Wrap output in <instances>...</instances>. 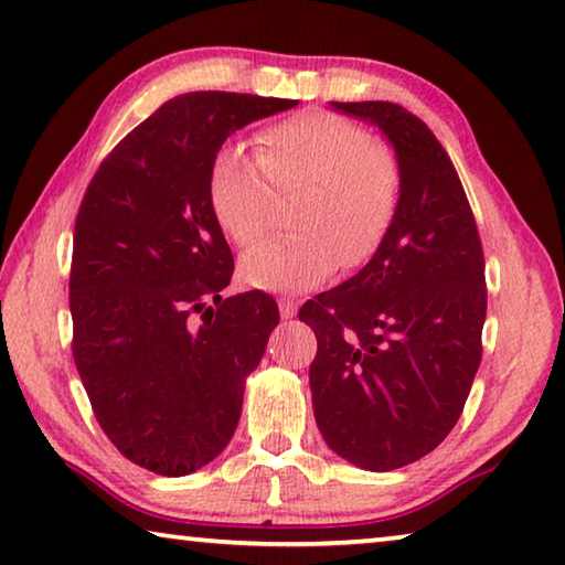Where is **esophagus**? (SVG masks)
Here are the masks:
<instances>
[{"instance_id":"esophagus-1","label":"esophagus","mask_w":565,"mask_h":565,"mask_svg":"<svg viewBox=\"0 0 565 565\" xmlns=\"http://www.w3.org/2000/svg\"><path fill=\"white\" fill-rule=\"evenodd\" d=\"M277 305H280V316H282L285 320H290V318L295 316V312H298V302H295V300L280 298V302H277Z\"/></svg>"}]
</instances>
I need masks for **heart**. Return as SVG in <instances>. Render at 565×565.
<instances>
[{
    "instance_id": "heart-1",
    "label": "heart",
    "mask_w": 565,
    "mask_h": 565,
    "mask_svg": "<svg viewBox=\"0 0 565 565\" xmlns=\"http://www.w3.org/2000/svg\"><path fill=\"white\" fill-rule=\"evenodd\" d=\"M298 190L292 227L300 233L263 243L239 263L253 288L302 292L330 280L340 265H365L383 247L401 207V162L365 127L322 109L263 127L255 157L237 145L212 157L210 210L239 247L265 235L273 192Z\"/></svg>"
}]
</instances>
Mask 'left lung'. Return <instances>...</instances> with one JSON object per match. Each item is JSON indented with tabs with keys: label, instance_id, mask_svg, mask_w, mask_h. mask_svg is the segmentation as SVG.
<instances>
[{
	"label": "left lung",
	"instance_id": "left-lung-1",
	"mask_svg": "<svg viewBox=\"0 0 565 565\" xmlns=\"http://www.w3.org/2000/svg\"><path fill=\"white\" fill-rule=\"evenodd\" d=\"M383 129L401 162V207L363 270L308 300L318 428L340 458L395 470L446 440L483 355L486 257L448 152L393 102H332Z\"/></svg>",
	"mask_w": 565,
	"mask_h": 565
}]
</instances>
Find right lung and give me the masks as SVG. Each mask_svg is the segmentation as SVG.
Listing matches in <instances>:
<instances>
[{
  "mask_svg": "<svg viewBox=\"0 0 565 565\" xmlns=\"http://www.w3.org/2000/svg\"><path fill=\"white\" fill-rule=\"evenodd\" d=\"M295 105L237 92L172 97L102 160L82 198L74 365L105 436L157 476L195 473L220 456L280 320L263 290L220 295L235 260L207 172L235 129Z\"/></svg>",
  "mask_w": 565,
  "mask_h": 565,
  "instance_id": "right-lung-1",
  "label": "right lung"
}]
</instances>
